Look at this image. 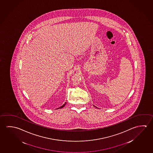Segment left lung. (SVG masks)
Wrapping results in <instances>:
<instances>
[{
	"mask_svg": "<svg viewBox=\"0 0 153 153\" xmlns=\"http://www.w3.org/2000/svg\"><path fill=\"white\" fill-rule=\"evenodd\" d=\"M94 107H95V106H94Z\"/></svg>",
	"mask_w": 153,
	"mask_h": 153,
	"instance_id": "obj_1",
	"label": "left lung"
}]
</instances>
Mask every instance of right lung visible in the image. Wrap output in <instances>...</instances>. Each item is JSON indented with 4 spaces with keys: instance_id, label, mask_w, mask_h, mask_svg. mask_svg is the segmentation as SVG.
I'll return each mask as SVG.
<instances>
[{
    "instance_id": "obj_1",
    "label": "right lung",
    "mask_w": 153,
    "mask_h": 153,
    "mask_svg": "<svg viewBox=\"0 0 153 153\" xmlns=\"http://www.w3.org/2000/svg\"><path fill=\"white\" fill-rule=\"evenodd\" d=\"M66 103H67V102L65 103V104H63V105H62V106H61V107H60V108H57V109H59V108H63V107H65V105H66Z\"/></svg>"
}]
</instances>
